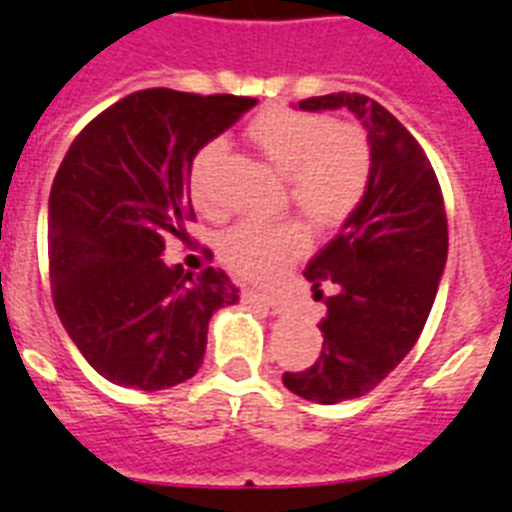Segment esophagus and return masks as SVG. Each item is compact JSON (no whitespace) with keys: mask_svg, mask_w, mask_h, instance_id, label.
<instances>
[{"mask_svg":"<svg viewBox=\"0 0 512 512\" xmlns=\"http://www.w3.org/2000/svg\"><path fill=\"white\" fill-rule=\"evenodd\" d=\"M246 300H251V303H261L266 305V308H272L274 313H285L287 305L282 303V300L277 298V295H272V292H246Z\"/></svg>","mask_w":512,"mask_h":512,"instance_id":"1","label":"esophagus"}]
</instances>
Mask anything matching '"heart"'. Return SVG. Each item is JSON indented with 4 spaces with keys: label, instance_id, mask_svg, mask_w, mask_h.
<instances>
[{
    "label": "heart",
    "instance_id": "b5f03b06",
    "mask_svg": "<svg viewBox=\"0 0 512 512\" xmlns=\"http://www.w3.org/2000/svg\"><path fill=\"white\" fill-rule=\"evenodd\" d=\"M251 147L285 178L290 202L318 227H334L355 212L368 191L373 155L365 131L355 124H331L318 113L272 108L246 126ZM222 144L209 142L196 152L189 170L191 202L199 212L217 214L212 194L214 165ZM310 243L308 227L298 220L277 225H243L227 230L220 253L248 279H272Z\"/></svg>",
    "mask_w": 512,
    "mask_h": 512
}]
</instances>
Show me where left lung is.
Returning <instances> with one entry per match:
<instances>
[{
	"mask_svg": "<svg viewBox=\"0 0 512 512\" xmlns=\"http://www.w3.org/2000/svg\"><path fill=\"white\" fill-rule=\"evenodd\" d=\"M347 108L368 131V191L342 230L305 266V279L336 292L318 323L323 352L308 370L285 373L292 393L339 404L373 391L425 329L448 259V220L438 178L417 139L381 103L357 93L300 100L298 111Z\"/></svg>",
	"mask_w": 512,
	"mask_h": 512,
	"instance_id": "1",
	"label": "left lung"
}]
</instances>
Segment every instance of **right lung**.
<instances>
[{
	"instance_id": "add662e5",
	"label": "right lung",
	"mask_w": 512,
	"mask_h": 512,
	"mask_svg": "<svg viewBox=\"0 0 512 512\" xmlns=\"http://www.w3.org/2000/svg\"><path fill=\"white\" fill-rule=\"evenodd\" d=\"M253 98L152 87L74 139L48 196V261L67 334L106 381L163 391L202 368L214 310L238 303L225 272L165 264L194 217L189 170Z\"/></svg>"
}]
</instances>
